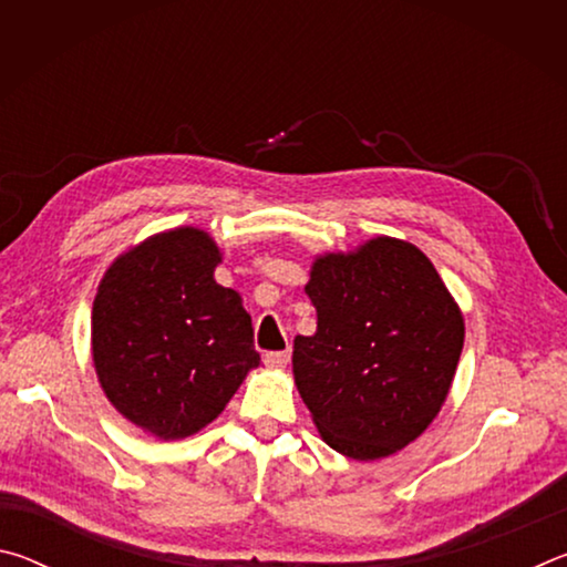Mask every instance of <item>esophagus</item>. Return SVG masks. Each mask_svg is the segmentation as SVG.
Instances as JSON below:
<instances>
[{
    "label": "esophagus",
    "mask_w": 567,
    "mask_h": 567,
    "mask_svg": "<svg viewBox=\"0 0 567 567\" xmlns=\"http://www.w3.org/2000/svg\"><path fill=\"white\" fill-rule=\"evenodd\" d=\"M265 362L270 364V368H285V364L290 362V350H277V352H267V354H265Z\"/></svg>",
    "instance_id": "esophagus-1"
}]
</instances>
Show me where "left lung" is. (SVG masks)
I'll return each mask as SVG.
<instances>
[{"mask_svg": "<svg viewBox=\"0 0 567 567\" xmlns=\"http://www.w3.org/2000/svg\"><path fill=\"white\" fill-rule=\"evenodd\" d=\"M318 332L297 334L292 372L324 443L352 460L388 457L443 408L465 324L415 245L375 237L324 255L305 287Z\"/></svg>", "mask_w": 567, "mask_h": 567, "instance_id": "1", "label": "left lung"}]
</instances>
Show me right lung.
<instances>
[{"mask_svg": "<svg viewBox=\"0 0 567 567\" xmlns=\"http://www.w3.org/2000/svg\"><path fill=\"white\" fill-rule=\"evenodd\" d=\"M219 249L177 227L124 252L92 307V358L102 390L134 425L187 437L225 410L260 364L252 318L215 282Z\"/></svg>", "mask_w": 567, "mask_h": 567, "instance_id": "add662e5", "label": "right lung"}]
</instances>
